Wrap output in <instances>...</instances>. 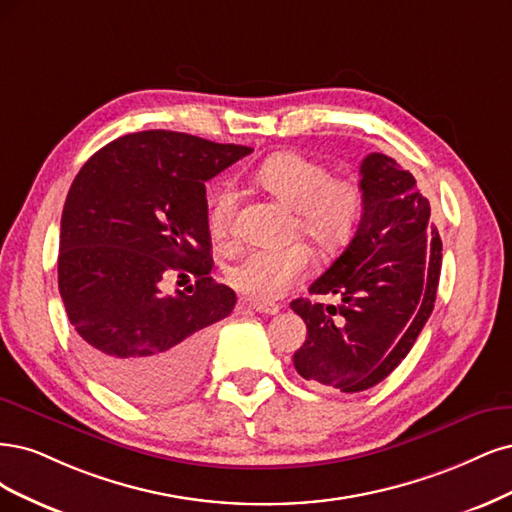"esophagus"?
I'll list each match as a JSON object with an SVG mask.
<instances>
[{
  "instance_id": "1",
  "label": "esophagus",
  "mask_w": 512,
  "mask_h": 512,
  "mask_svg": "<svg viewBox=\"0 0 512 512\" xmlns=\"http://www.w3.org/2000/svg\"><path fill=\"white\" fill-rule=\"evenodd\" d=\"M249 306L257 312H263V315H276L280 310V306L274 302H259V300H249Z\"/></svg>"
}]
</instances>
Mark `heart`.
Returning a JSON list of instances; mask_svg holds the SVG:
<instances>
[{
    "instance_id": "heart-1",
    "label": "heart",
    "mask_w": 512,
    "mask_h": 512,
    "mask_svg": "<svg viewBox=\"0 0 512 512\" xmlns=\"http://www.w3.org/2000/svg\"><path fill=\"white\" fill-rule=\"evenodd\" d=\"M257 183L295 210L293 236H304L323 255L351 242L364 214V189L351 176H332L323 161L283 151L270 155L255 172ZM210 234L217 242L236 236V193L223 189L212 202ZM312 266L306 244L255 249L227 268V283L259 302H272L298 285Z\"/></svg>"
}]
</instances>
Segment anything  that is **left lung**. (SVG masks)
Returning <instances> with one entry per match:
<instances>
[{"mask_svg":"<svg viewBox=\"0 0 512 512\" xmlns=\"http://www.w3.org/2000/svg\"><path fill=\"white\" fill-rule=\"evenodd\" d=\"M359 174L357 232L308 289L338 293L342 304L291 302L308 329L295 370L312 387L344 393L366 391L400 366L432 315L442 268V240L415 176L383 153H370Z\"/></svg>","mask_w":512,"mask_h":512,"instance_id":"1","label":"left lung"}]
</instances>
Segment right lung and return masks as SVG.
<instances>
[{"label": "right lung", "mask_w": 512, "mask_h": 512, "mask_svg": "<svg viewBox=\"0 0 512 512\" xmlns=\"http://www.w3.org/2000/svg\"><path fill=\"white\" fill-rule=\"evenodd\" d=\"M253 148L148 129L100 148L61 214L59 293L97 378L138 404L187 395L206 370L212 325L236 306L214 283L206 180ZM196 278L185 294L160 283Z\"/></svg>", "instance_id": "right-lung-1"}]
</instances>
